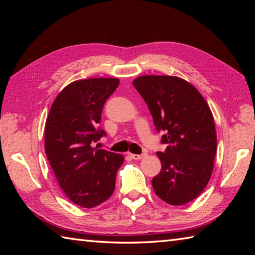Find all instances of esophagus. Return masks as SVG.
<instances>
[{
  "label": "esophagus",
  "instance_id": "1",
  "mask_svg": "<svg viewBox=\"0 0 255 255\" xmlns=\"http://www.w3.org/2000/svg\"><path fill=\"white\" fill-rule=\"evenodd\" d=\"M130 156L132 159H136V161H138V159H141L143 157H145L146 155L145 154H130Z\"/></svg>",
  "mask_w": 255,
  "mask_h": 255
}]
</instances>
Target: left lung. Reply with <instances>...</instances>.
I'll list each match as a JSON object with an SVG mask.
<instances>
[{"label":"left lung","instance_id":"1","mask_svg":"<svg viewBox=\"0 0 255 255\" xmlns=\"http://www.w3.org/2000/svg\"><path fill=\"white\" fill-rule=\"evenodd\" d=\"M148 106L157 130L165 131L161 172L152 180L163 201L181 206L204 191L214 170L217 135L213 114L200 92L183 79L143 75L132 81Z\"/></svg>","mask_w":255,"mask_h":255}]
</instances>
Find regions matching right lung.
I'll return each mask as SVG.
<instances>
[{"instance_id": "1", "label": "right lung", "mask_w": 255, "mask_h": 255, "mask_svg": "<svg viewBox=\"0 0 255 255\" xmlns=\"http://www.w3.org/2000/svg\"><path fill=\"white\" fill-rule=\"evenodd\" d=\"M118 85L115 77L72 82L58 93L47 116V158L66 197L83 208L109 199L124 163L122 154L92 146L106 135L99 129L101 112Z\"/></svg>"}]
</instances>
